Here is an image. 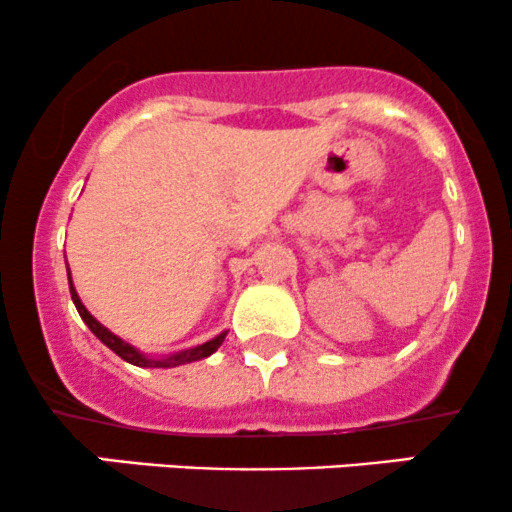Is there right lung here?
I'll return each mask as SVG.
<instances>
[{
    "instance_id": "obj_1",
    "label": "right lung",
    "mask_w": 512,
    "mask_h": 512,
    "mask_svg": "<svg viewBox=\"0 0 512 512\" xmlns=\"http://www.w3.org/2000/svg\"><path fill=\"white\" fill-rule=\"evenodd\" d=\"M67 282H70V296H72V303H75L77 313H80V318L87 323V328L92 330L97 338L104 342L106 347H109L111 352H116L121 359H126L128 364H136V367H148V369H170V367H179V364H189V362H199V359L204 357H211L213 352L218 350V347L223 345V340H226L228 330H223V333H218L216 338L201 342V345L196 347H189V350H179V352H172V355H162V357H148L145 352H140L138 347H133L131 342L121 340L119 335L111 333L109 328H104V325L99 323L97 318L92 316V313L84 308V303L80 299V294H77L75 284H72V277H70V267H67Z\"/></svg>"
}]
</instances>
